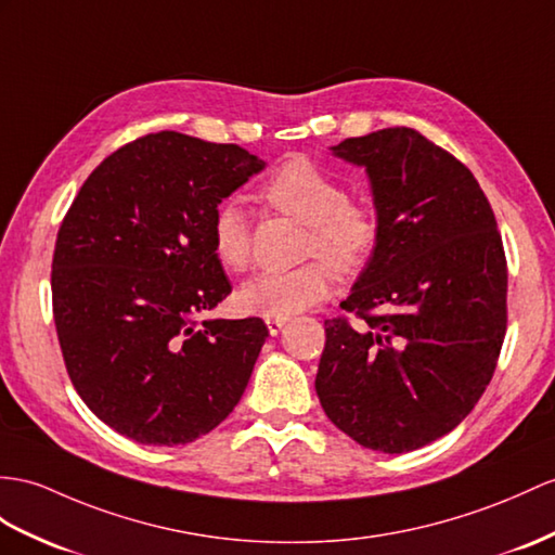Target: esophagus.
<instances>
[{"label": "esophagus", "instance_id": "obj_1", "mask_svg": "<svg viewBox=\"0 0 555 555\" xmlns=\"http://www.w3.org/2000/svg\"><path fill=\"white\" fill-rule=\"evenodd\" d=\"M266 324H268V332H270V336H275V334H280V330H282V327H285V320L266 318Z\"/></svg>", "mask_w": 555, "mask_h": 555}]
</instances>
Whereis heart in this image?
<instances>
[{
	"label": "heart",
	"instance_id": "heart-1",
	"mask_svg": "<svg viewBox=\"0 0 555 555\" xmlns=\"http://www.w3.org/2000/svg\"><path fill=\"white\" fill-rule=\"evenodd\" d=\"M261 199L308 225L304 256L320 259L292 270H263L251 278L237 294V304L247 313L278 320L301 313L332 292V268L356 273L379 245L382 221L376 209L350 197L341 179L308 159L282 165L261 185ZM209 235L216 259L225 270L240 273L251 263V223L237 202L225 199L216 207Z\"/></svg>",
	"mask_w": 555,
	"mask_h": 555
}]
</instances>
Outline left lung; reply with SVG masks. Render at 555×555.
Segmentation results:
<instances>
[{
  "instance_id": "1",
  "label": "left lung",
  "mask_w": 555,
  "mask_h": 555,
  "mask_svg": "<svg viewBox=\"0 0 555 555\" xmlns=\"http://www.w3.org/2000/svg\"><path fill=\"white\" fill-rule=\"evenodd\" d=\"M332 153L370 176L382 237L341 308L324 320L315 390L367 450L402 454L450 434L488 388L506 334V256L468 167L408 127Z\"/></svg>"
}]
</instances>
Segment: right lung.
Wrapping results in <instances>:
<instances>
[{"label": "right lung", "mask_w": 555, "mask_h": 555, "mask_svg": "<svg viewBox=\"0 0 555 555\" xmlns=\"http://www.w3.org/2000/svg\"><path fill=\"white\" fill-rule=\"evenodd\" d=\"M266 162L235 143L147 133L91 171L59 228L53 322L65 370L101 422L173 448L235 410L268 327L202 320L231 294L211 216Z\"/></svg>", "instance_id": "add662e5"}]
</instances>
